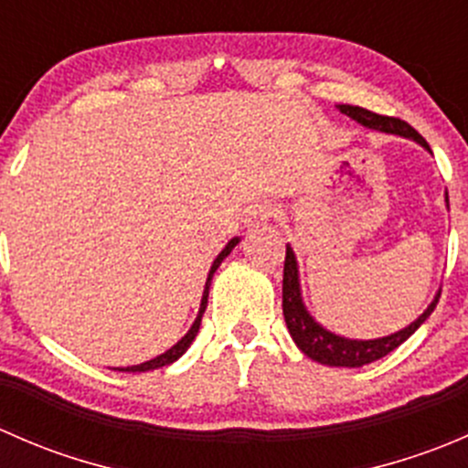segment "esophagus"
I'll return each mask as SVG.
<instances>
[{"instance_id": "1", "label": "esophagus", "mask_w": 468, "mask_h": 468, "mask_svg": "<svg viewBox=\"0 0 468 468\" xmlns=\"http://www.w3.org/2000/svg\"><path fill=\"white\" fill-rule=\"evenodd\" d=\"M273 217V207L269 204H256L249 210L247 215V226L249 229H261V226H267Z\"/></svg>"}]
</instances>
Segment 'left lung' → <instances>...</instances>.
Segmentation results:
<instances>
[{"instance_id": "8db88e82", "label": "left lung", "mask_w": 468, "mask_h": 468, "mask_svg": "<svg viewBox=\"0 0 468 468\" xmlns=\"http://www.w3.org/2000/svg\"><path fill=\"white\" fill-rule=\"evenodd\" d=\"M337 108L339 112L348 115L351 120H356L357 124L365 126V129L412 140V143L421 144L428 154H432L426 140H423L421 135L408 124V122L396 120V117L378 115V112H371L360 106H351V103H339ZM446 207H448V192H446ZM437 301H439V292L435 294V299L431 301V305H428V308L423 310L412 324L396 330V333L385 335V337H376V339L344 337V335H337L333 333V330L324 328V325L310 314V310L305 308L303 294H301L299 262H296L294 249L287 244L285 269H282V314H285L287 330H290L292 339H294L296 346L301 348V353L308 356L310 360L319 362V365L357 369V367H365V365H371V362L380 360V357H385L387 353L399 348L410 335H414V330L431 317Z\"/></svg>"}]
</instances>
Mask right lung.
<instances>
[{"mask_svg": "<svg viewBox=\"0 0 468 468\" xmlns=\"http://www.w3.org/2000/svg\"><path fill=\"white\" fill-rule=\"evenodd\" d=\"M238 244H239V238L229 239V244H226V247L221 249V253H219V256L215 258V262H212L210 271H207V278H206V287H204V296H201L199 313H197V319H195V324L190 325V330H187V333L183 335V337L178 339V342L174 344L172 348H167V351L160 353V356L151 357V360L143 362V365H133V367H117L115 371H129V374H140V371H154V369H160V367H167V365H172V362H176L178 357H181L183 353H186L187 348H190V344L195 342L197 333H199V328H201V317H204V313H206V305H207V290H210L212 276H215L217 267H219V264L224 262L226 258H229V253L233 251V249L238 247Z\"/></svg>", "mask_w": 468, "mask_h": 468, "instance_id": "1", "label": "right lung"}]
</instances>
